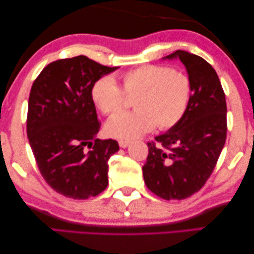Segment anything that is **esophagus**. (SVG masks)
Returning <instances> with one entry per match:
<instances>
[{"label":"esophagus","instance_id":"obj_1","mask_svg":"<svg viewBox=\"0 0 254 254\" xmlns=\"http://www.w3.org/2000/svg\"><path fill=\"white\" fill-rule=\"evenodd\" d=\"M129 140H126V139H122V140H119V146L120 147H123V148H125V147H127L128 145H129Z\"/></svg>","mask_w":254,"mask_h":254}]
</instances>
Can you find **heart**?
Here are the masks:
<instances>
[{
  "label": "heart",
  "mask_w": 254,
  "mask_h": 254,
  "mask_svg": "<svg viewBox=\"0 0 254 254\" xmlns=\"http://www.w3.org/2000/svg\"><path fill=\"white\" fill-rule=\"evenodd\" d=\"M122 88L114 77H100L91 89L95 106L106 116L122 111L134 99L135 111L112 117L106 125L107 134L131 139L155 127L166 130L184 117L191 99V81L187 74L170 66L145 65L125 72Z\"/></svg>",
  "instance_id": "obj_1"
}]
</instances>
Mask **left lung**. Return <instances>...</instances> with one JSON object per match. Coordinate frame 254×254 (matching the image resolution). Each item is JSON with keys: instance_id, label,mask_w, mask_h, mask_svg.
Wrapping results in <instances>:
<instances>
[{"instance_id": "1", "label": "left lung", "mask_w": 254, "mask_h": 254, "mask_svg": "<svg viewBox=\"0 0 254 254\" xmlns=\"http://www.w3.org/2000/svg\"><path fill=\"white\" fill-rule=\"evenodd\" d=\"M179 58L191 81L188 108L176 126L147 143L143 166L147 188L165 200L186 199L205 186L225 145L226 99L217 73L202 57L185 51Z\"/></svg>"}]
</instances>
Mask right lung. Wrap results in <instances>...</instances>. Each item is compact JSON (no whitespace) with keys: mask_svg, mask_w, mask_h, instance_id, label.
<instances>
[{"mask_svg":"<svg viewBox=\"0 0 254 254\" xmlns=\"http://www.w3.org/2000/svg\"><path fill=\"white\" fill-rule=\"evenodd\" d=\"M115 69L83 55L63 58L46 66L31 86L29 143L45 181L65 197H95L108 186V161L119 145L95 137L101 123L91 89Z\"/></svg>","mask_w":254,"mask_h":254,"instance_id":"1","label":"right lung"}]
</instances>
